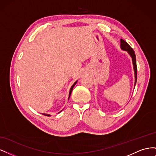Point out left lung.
<instances>
[{"instance_id": "obj_1", "label": "left lung", "mask_w": 156, "mask_h": 156, "mask_svg": "<svg viewBox=\"0 0 156 156\" xmlns=\"http://www.w3.org/2000/svg\"><path fill=\"white\" fill-rule=\"evenodd\" d=\"M120 48L123 51H127V53L129 55V56L131 58L132 62H133L134 74H135V85H134V87H135V84H136V79H137V68H136V57H135V52H134L133 49H132L129 45V44L122 39H120Z\"/></svg>"}]
</instances>
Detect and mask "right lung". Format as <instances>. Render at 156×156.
<instances>
[{
  "label": "right lung",
  "mask_w": 156,
  "mask_h": 156,
  "mask_svg": "<svg viewBox=\"0 0 156 156\" xmlns=\"http://www.w3.org/2000/svg\"><path fill=\"white\" fill-rule=\"evenodd\" d=\"M77 81H75L74 83H73V85L72 86V87L70 88V90H69V97H68V100H69V97H70V96H71V94H72V90H73V87H74V86L75 85V84L77 83ZM62 111H60L59 112H58V113H60V112H62ZM42 115H45V116H51V115H49V114H45V113H41Z\"/></svg>",
  "instance_id": "right-lung-1"
}]
</instances>
